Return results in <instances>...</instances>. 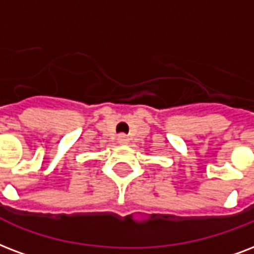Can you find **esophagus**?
<instances>
[{"mask_svg": "<svg viewBox=\"0 0 254 254\" xmlns=\"http://www.w3.org/2000/svg\"><path fill=\"white\" fill-rule=\"evenodd\" d=\"M117 141H119V144L121 145H127V142H129V137H127V134H120L119 135V138H117Z\"/></svg>", "mask_w": 254, "mask_h": 254, "instance_id": "1", "label": "esophagus"}]
</instances>
